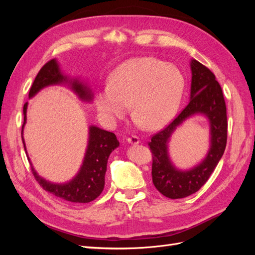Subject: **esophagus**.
Returning <instances> with one entry per match:
<instances>
[{
	"label": "esophagus",
	"mask_w": 255,
	"mask_h": 255,
	"mask_svg": "<svg viewBox=\"0 0 255 255\" xmlns=\"http://www.w3.org/2000/svg\"><path fill=\"white\" fill-rule=\"evenodd\" d=\"M128 142L132 143V144H138L140 142V139H139V137H138V136L132 135V136L128 138Z\"/></svg>",
	"instance_id": "1"
}]
</instances>
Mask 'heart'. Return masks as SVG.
<instances>
[{"label":"heart","mask_w":255,"mask_h":255,"mask_svg":"<svg viewBox=\"0 0 255 255\" xmlns=\"http://www.w3.org/2000/svg\"><path fill=\"white\" fill-rule=\"evenodd\" d=\"M185 87L176 66L154 57H138L120 65L111 75V86L97 92L99 113L109 122L132 114L144 128L165 126L179 107Z\"/></svg>","instance_id":"b5f03b06"}]
</instances>
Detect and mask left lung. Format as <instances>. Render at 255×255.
Returning <instances> with one entry per match:
<instances>
[{
	"label": "left lung",
	"instance_id": "8db88e82",
	"mask_svg": "<svg viewBox=\"0 0 255 255\" xmlns=\"http://www.w3.org/2000/svg\"><path fill=\"white\" fill-rule=\"evenodd\" d=\"M190 66L192 76L189 103L148 142L152 152L153 184L161 195L170 199L188 197L201 188L218 165L227 145V106L220 85L210 69L198 60H191ZM195 113H202L210 120L211 148L201 164L191 171L181 172L168 159L166 143L176 127Z\"/></svg>",
	"mask_w": 255,
	"mask_h": 255
}]
</instances>
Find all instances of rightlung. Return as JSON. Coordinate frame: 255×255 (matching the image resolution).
Listing matches in <instances>:
<instances>
[{"instance_id": "right-lung-1", "label": "right lung", "mask_w": 255, "mask_h": 255, "mask_svg": "<svg viewBox=\"0 0 255 255\" xmlns=\"http://www.w3.org/2000/svg\"><path fill=\"white\" fill-rule=\"evenodd\" d=\"M64 82H68L67 76L60 73L56 60L51 59L42 66L39 72L36 75L32 87L29 89L28 97L32 98L40 89L49 86V85ZM70 84L72 89L81 99L86 100V101L91 100V90H89L87 86H85L78 80L71 81ZM26 109L27 103L23 106L24 122H23L22 129L26 122ZM23 144L25 146L24 139H23ZM118 145L119 141L114 133L107 132V130L101 129L97 127H90L86 155H85L80 172L72 181L66 184H53L38 175L34 170L33 166L32 172L40 186L50 194L69 202L88 203L94 201L103 191L107 159H109L112 151H114V149L117 148Z\"/></svg>"}]
</instances>
